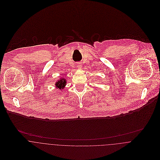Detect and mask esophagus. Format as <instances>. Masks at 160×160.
Wrapping results in <instances>:
<instances>
[{"instance_id":"1","label":"esophagus","mask_w":160,"mask_h":160,"mask_svg":"<svg viewBox=\"0 0 160 160\" xmlns=\"http://www.w3.org/2000/svg\"><path fill=\"white\" fill-rule=\"evenodd\" d=\"M77 67H78V68L81 69L82 68V65L81 63H78Z\"/></svg>"}]
</instances>
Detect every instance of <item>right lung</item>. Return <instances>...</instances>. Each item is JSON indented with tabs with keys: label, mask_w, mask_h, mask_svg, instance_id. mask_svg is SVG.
<instances>
[{
	"label": "right lung",
	"mask_w": 160,
	"mask_h": 160,
	"mask_svg": "<svg viewBox=\"0 0 160 160\" xmlns=\"http://www.w3.org/2000/svg\"><path fill=\"white\" fill-rule=\"evenodd\" d=\"M55 88L56 89H58L60 90H63L65 87L67 85V79L64 78V77L60 78V79H58L55 84Z\"/></svg>",
	"instance_id": "add662e5"
}]
</instances>
